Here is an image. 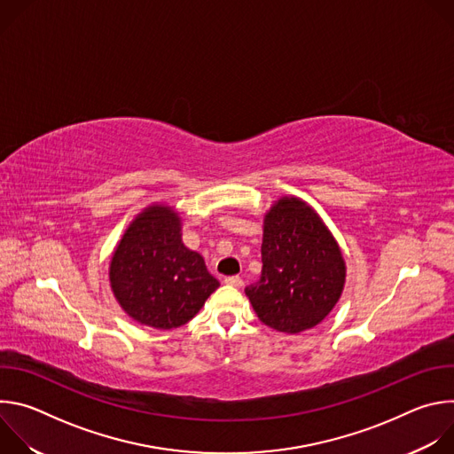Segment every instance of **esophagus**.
<instances>
[{"mask_svg": "<svg viewBox=\"0 0 454 454\" xmlns=\"http://www.w3.org/2000/svg\"><path fill=\"white\" fill-rule=\"evenodd\" d=\"M224 282L228 286H233V287H242L244 286V280L240 277H228V278H224Z\"/></svg>", "mask_w": 454, "mask_h": 454, "instance_id": "esophagus-1", "label": "esophagus"}]
</instances>
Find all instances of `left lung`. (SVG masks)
I'll use <instances>...</instances> for the list:
<instances>
[{"instance_id":"1","label":"left lung","mask_w":454,"mask_h":454,"mask_svg":"<svg viewBox=\"0 0 454 454\" xmlns=\"http://www.w3.org/2000/svg\"><path fill=\"white\" fill-rule=\"evenodd\" d=\"M345 262L316 212L296 198L266 215L261 280L244 291L262 323L287 334L316 327L341 296Z\"/></svg>"}]
</instances>
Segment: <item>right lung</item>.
Returning a JSON list of instances; mask_svg holds the SVG:
<instances>
[{
    "instance_id": "add662e5",
    "label": "right lung",
    "mask_w": 454,
    "mask_h": 454,
    "mask_svg": "<svg viewBox=\"0 0 454 454\" xmlns=\"http://www.w3.org/2000/svg\"><path fill=\"white\" fill-rule=\"evenodd\" d=\"M179 231L170 208H147L111 258V287L123 310L161 331L184 325L219 287L203 256L183 246Z\"/></svg>"
}]
</instances>
